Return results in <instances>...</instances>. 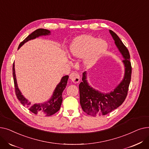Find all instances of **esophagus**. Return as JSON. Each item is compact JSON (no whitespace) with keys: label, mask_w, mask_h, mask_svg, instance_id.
I'll list each match as a JSON object with an SVG mask.
<instances>
[{"label":"esophagus","mask_w":149,"mask_h":149,"mask_svg":"<svg viewBox=\"0 0 149 149\" xmlns=\"http://www.w3.org/2000/svg\"><path fill=\"white\" fill-rule=\"evenodd\" d=\"M69 79L74 83H78L80 81V75L76 72H73L72 74H70L69 75Z\"/></svg>","instance_id":"esophagus-1"}]
</instances>
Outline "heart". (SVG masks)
<instances>
[{"instance_id":"1","label":"heart","mask_w":149,"mask_h":149,"mask_svg":"<svg viewBox=\"0 0 149 149\" xmlns=\"http://www.w3.org/2000/svg\"><path fill=\"white\" fill-rule=\"evenodd\" d=\"M107 44L91 35H83L76 37L69 46L70 56L75 58L84 57L83 63L91 67L106 51Z\"/></svg>"}]
</instances>
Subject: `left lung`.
<instances>
[{
    "mask_svg": "<svg viewBox=\"0 0 149 149\" xmlns=\"http://www.w3.org/2000/svg\"><path fill=\"white\" fill-rule=\"evenodd\" d=\"M109 33L124 58L122 62L124 66V75L121 81L113 91L105 93L91 87L87 80L86 72L83 73V81L79 84L80 103L83 111L93 116L105 115L121 106L127 97L131 80L129 52L113 31L109 30Z\"/></svg>",
    "mask_w": 149,
    "mask_h": 149,
    "instance_id": "1",
    "label": "left lung"
}]
</instances>
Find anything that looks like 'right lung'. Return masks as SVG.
Instances as JSON below:
<instances>
[{
  "mask_svg": "<svg viewBox=\"0 0 149 149\" xmlns=\"http://www.w3.org/2000/svg\"><path fill=\"white\" fill-rule=\"evenodd\" d=\"M51 34V31L49 30L46 29H37L34 31L33 33L29 34L24 40L22 42L19 46L18 49L20 47L24 45L26 42L29 40L35 39L37 37L43 36H49ZM14 63L13 66V75L14 79V86L15 89V94H16L17 99L20 101V103L23 105L28 108L30 111L35 114H42L45 116H51L54 113H56L60 110V108L62 103V93L66 87L68 80L69 79L68 75H65L61 78L60 83L57 85V86L53 92L51 98L47 101L43 103H36L33 104L30 101H29L24 96L22 95V92L19 90L16 76H15Z\"/></svg>",
  "mask_w": 149,
  "mask_h": 149,
  "instance_id": "right-lung-1",
  "label": "right lung"
}]
</instances>
